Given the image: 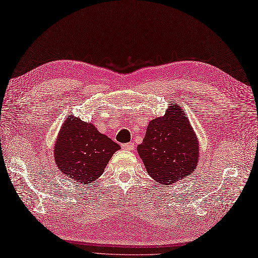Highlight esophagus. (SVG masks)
<instances>
[{
	"label": "esophagus",
	"mask_w": 258,
	"mask_h": 258,
	"mask_svg": "<svg viewBox=\"0 0 258 258\" xmlns=\"http://www.w3.org/2000/svg\"><path fill=\"white\" fill-rule=\"evenodd\" d=\"M121 148H122L123 150L132 151V150L135 149V143H132V142H130V143H124V144L121 145Z\"/></svg>",
	"instance_id": "1"
}]
</instances>
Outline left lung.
<instances>
[{
    "label": "left lung",
    "instance_id": "obj_1",
    "mask_svg": "<svg viewBox=\"0 0 258 258\" xmlns=\"http://www.w3.org/2000/svg\"><path fill=\"white\" fill-rule=\"evenodd\" d=\"M152 119L138 153L149 175L169 185L189 176L199 162V141L189 119L176 103Z\"/></svg>",
    "mask_w": 258,
    "mask_h": 258
}]
</instances>
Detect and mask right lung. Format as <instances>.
Masks as SVG:
<instances>
[{"label":"right lung","instance_id":"1","mask_svg":"<svg viewBox=\"0 0 258 258\" xmlns=\"http://www.w3.org/2000/svg\"><path fill=\"white\" fill-rule=\"evenodd\" d=\"M120 149L92 123L74 115L62 123L54 145V158L60 172L74 182L89 184L100 178L113 154Z\"/></svg>","mask_w":258,"mask_h":258}]
</instances>
